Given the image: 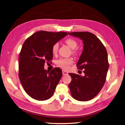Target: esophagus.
Returning a JSON list of instances; mask_svg holds the SVG:
<instances>
[{
    "mask_svg": "<svg viewBox=\"0 0 125 125\" xmlns=\"http://www.w3.org/2000/svg\"><path fill=\"white\" fill-rule=\"evenodd\" d=\"M62 74L63 75H67L68 74V72L66 71L62 70Z\"/></svg>",
    "mask_w": 125,
    "mask_h": 125,
    "instance_id": "1",
    "label": "esophagus"
}]
</instances>
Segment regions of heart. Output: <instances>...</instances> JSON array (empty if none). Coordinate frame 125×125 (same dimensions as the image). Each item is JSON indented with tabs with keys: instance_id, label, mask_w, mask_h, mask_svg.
Wrapping results in <instances>:
<instances>
[{
	"instance_id": "b5f03b06",
	"label": "heart",
	"mask_w": 125,
	"mask_h": 125,
	"mask_svg": "<svg viewBox=\"0 0 125 125\" xmlns=\"http://www.w3.org/2000/svg\"><path fill=\"white\" fill-rule=\"evenodd\" d=\"M65 42L68 46H69L70 47L74 49L76 48L77 46H78V43L74 39H72V38H69L66 39L65 40ZM59 48V43H55V44H53L52 47V52L53 54H55L58 52ZM76 52L73 51V53H75ZM73 61L70 58H67V59H60V60H59L57 62V65L59 66L62 68L63 69H67L69 67V65L71 64L72 63Z\"/></svg>"
}]
</instances>
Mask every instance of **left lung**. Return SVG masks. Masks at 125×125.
I'll use <instances>...</instances> for the list:
<instances>
[{"label": "left lung", "instance_id": "obj_1", "mask_svg": "<svg viewBox=\"0 0 125 125\" xmlns=\"http://www.w3.org/2000/svg\"><path fill=\"white\" fill-rule=\"evenodd\" d=\"M83 40V50L77 66L84 69V76L69 73L71 82L69 86L73 97L79 101L94 98L100 93L106 80L109 68L108 54L105 47L98 37L89 32H68Z\"/></svg>", "mask_w": 125, "mask_h": 125}]
</instances>
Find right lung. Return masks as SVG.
Here are the masks:
<instances>
[{"label":"right lung","mask_w":125,"mask_h":125,"mask_svg":"<svg viewBox=\"0 0 125 125\" xmlns=\"http://www.w3.org/2000/svg\"><path fill=\"white\" fill-rule=\"evenodd\" d=\"M66 35V32L39 31L23 43L19 56V78L25 91L34 99L44 101L53 96L62 72L59 67L50 72L44 70V63L52 60L53 44Z\"/></svg>","instance_id":"1"}]
</instances>
